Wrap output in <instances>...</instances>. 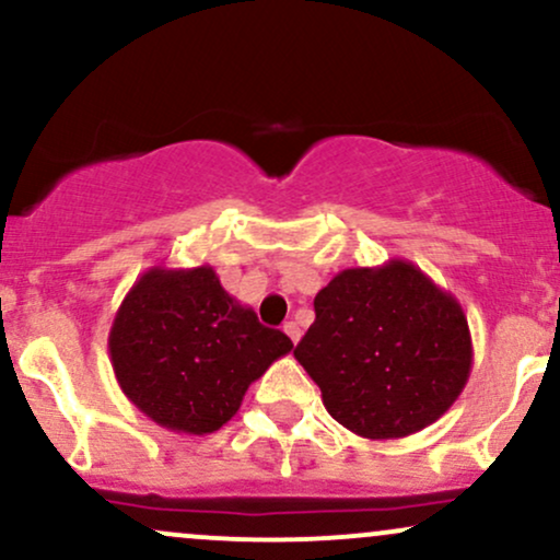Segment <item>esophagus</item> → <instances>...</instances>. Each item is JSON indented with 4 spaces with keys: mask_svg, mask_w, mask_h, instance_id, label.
Masks as SVG:
<instances>
[{
    "mask_svg": "<svg viewBox=\"0 0 560 560\" xmlns=\"http://www.w3.org/2000/svg\"><path fill=\"white\" fill-rule=\"evenodd\" d=\"M284 334H287V337H289V339H292V342H294V345H298V342H300V334H302V331H300V326H298V324H294V320H289V324H284Z\"/></svg>",
    "mask_w": 560,
    "mask_h": 560,
    "instance_id": "obj_1",
    "label": "esophagus"
}]
</instances>
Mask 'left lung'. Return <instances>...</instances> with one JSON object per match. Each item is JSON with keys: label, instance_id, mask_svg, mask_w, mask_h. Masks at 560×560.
Returning a JSON list of instances; mask_svg holds the SVG:
<instances>
[{"label": "left lung", "instance_id": "obj_1", "mask_svg": "<svg viewBox=\"0 0 560 560\" xmlns=\"http://www.w3.org/2000/svg\"><path fill=\"white\" fill-rule=\"evenodd\" d=\"M294 350L334 421L400 440L445 416L474 363L460 302L408 260L339 271Z\"/></svg>", "mask_w": 560, "mask_h": 560}]
</instances>
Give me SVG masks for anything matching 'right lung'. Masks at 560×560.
<instances>
[{
	"instance_id": "add662e5",
	"label": "right lung",
	"mask_w": 560,
	"mask_h": 560,
	"mask_svg": "<svg viewBox=\"0 0 560 560\" xmlns=\"http://www.w3.org/2000/svg\"><path fill=\"white\" fill-rule=\"evenodd\" d=\"M107 347L120 389L147 419L210 434L234 419L249 384L292 339L262 326L210 266H155L128 289Z\"/></svg>"
}]
</instances>
